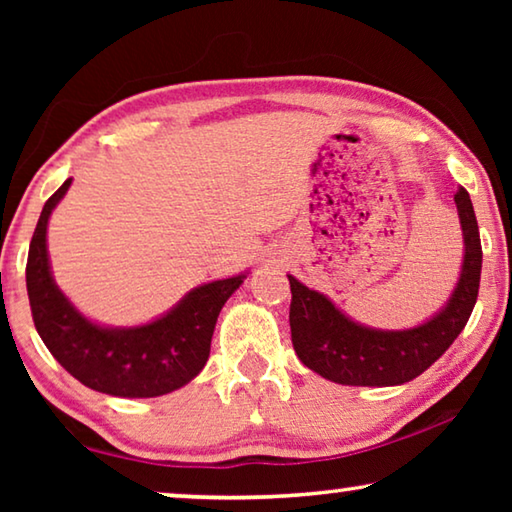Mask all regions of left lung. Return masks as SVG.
<instances>
[{"instance_id": "1", "label": "left lung", "mask_w": 512, "mask_h": 512, "mask_svg": "<svg viewBox=\"0 0 512 512\" xmlns=\"http://www.w3.org/2000/svg\"><path fill=\"white\" fill-rule=\"evenodd\" d=\"M463 230V262L452 296L436 314L409 329L368 327L334 305L325 293L289 277L291 341L309 370L343 386H400L443 357L470 318L479 296L481 239L470 194H454Z\"/></svg>"}]
</instances>
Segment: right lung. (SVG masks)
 Here are the masks:
<instances>
[{"label": "right lung", "instance_id": "obj_1", "mask_svg": "<svg viewBox=\"0 0 512 512\" xmlns=\"http://www.w3.org/2000/svg\"><path fill=\"white\" fill-rule=\"evenodd\" d=\"M72 178L42 207L27 259V291L42 343L69 375L115 397H158L178 391L210 357L216 318L248 271L205 282L144 325L112 327L81 314L51 273L47 225Z\"/></svg>", "mask_w": 512, "mask_h": 512}]
</instances>
